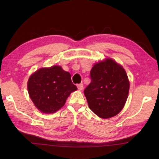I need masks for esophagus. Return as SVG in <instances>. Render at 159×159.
<instances>
[{
    "mask_svg": "<svg viewBox=\"0 0 159 159\" xmlns=\"http://www.w3.org/2000/svg\"><path fill=\"white\" fill-rule=\"evenodd\" d=\"M77 88L79 90H82L83 89V83H80V84H78Z\"/></svg>",
    "mask_w": 159,
    "mask_h": 159,
    "instance_id": "esophagus-1",
    "label": "esophagus"
}]
</instances>
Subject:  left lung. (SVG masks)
Returning <instances> with one entry per match:
<instances>
[{"mask_svg":"<svg viewBox=\"0 0 159 159\" xmlns=\"http://www.w3.org/2000/svg\"><path fill=\"white\" fill-rule=\"evenodd\" d=\"M84 95L89 108L102 118L117 115L127 100L130 83L125 69L111 59L96 63Z\"/></svg>","mask_w":159,"mask_h":159,"instance_id":"left-lung-1","label":"left lung"}]
</instances>
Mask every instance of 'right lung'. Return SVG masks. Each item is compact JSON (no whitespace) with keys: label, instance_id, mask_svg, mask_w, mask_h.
<instances>
[{"label":"right lung","instance_id":"add662e5","mask_svg":"<svg viewBox=\"0 0 159 159\" xmlns=\"http://www.w3.org/2000/svg\"><path fill=\"white\" fill-rule=\"evenodd\" d=\"M27 88L35 106L45 114L60 109L70 94L77 90L71 81V74L60 66L37 70L29 77Z\"/></svg>","mask_w":159,"mask_h":159}]
</instances>
